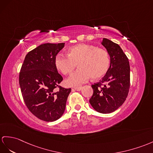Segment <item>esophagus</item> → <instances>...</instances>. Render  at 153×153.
Listing matches in <instances>:
<instances>
[{
	"instance_id": "esophagus-1",
	"label": "esophagus",
	"mask_w": 153,
	"mask_h": 153,
	"mask_svg": "<svg viewBox=\"0 0 153 153\" xmlns=\"http://www.w3.org/2000/svg\"><path fill=\"white\" fill-rule=\"evenodd\" d=\"M82 88V87H76V88H74V89L76 91H80Z\"/></svg>"
}]
</instances>
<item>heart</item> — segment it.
<instances>
[{"instance_id": "obj_1", "label": "heart", "mask_w": 153, "mask_h": 153, "mask_svg": "<svg viewBox=\"0 0 153 153\" xmlns=\"http://www.w3.org/2000/svg\"><path fill=\"white\" fill-rule=\"evenodd\" d=\"M67 55L56 54L54 63L56 69L65 75L71 73L78 64L80 69L66 80L69 86H79L91 77L94 80L100 79L106 73L110 64L108 51L93 45H76L68 48Z\"/></svg>"}]
</instances>
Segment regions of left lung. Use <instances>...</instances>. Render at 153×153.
<instances>
[{
  "mask_svg": "<svg viewBox=\"0 0 153 153\" xmlns=\"http://www.w3.org/2000/svg\"><path fill=\"white\" fill-rule=\"evenodd\" d=\"M101 44L110 55V65L102 80L91 85L94 94L89 102L98 112L109 114L119 108L127 97L130 65L127 56L118 44L106 38H103Z\"/></svg>",
  "mask_w": 153,
  "mask_h": 153,
  "instance_id": "obj_1",
  "label": "left lung"
}]
</instances>
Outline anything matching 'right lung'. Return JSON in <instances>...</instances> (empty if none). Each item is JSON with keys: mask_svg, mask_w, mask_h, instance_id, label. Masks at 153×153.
<instances>
[{"mask_svg": "<svg viewBox=\"0 0 153 153\" xmlns=\"http://www.w3.org/2000/svg\"><path fill=\"white\" fill-rule=\"evenodd\" d=\"M64 45H40L26 55L20 71L19 85L25 105L32 114L45 121H54L62 117L71 91L59 85L63 78L54 63L55 56Z\"/></svg>", "mask_w": 153, "mask_h": 153, "instance_id": "right-lung-1", "label": "right lung"}]
</instances>
